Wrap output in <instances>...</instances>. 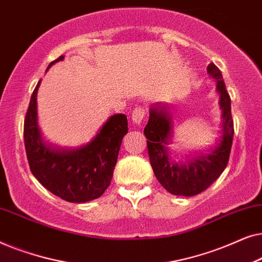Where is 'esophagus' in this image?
Wrapping results in <instances>:
<instances>
[{
	"label": "esophagus",
	"instance_id": "1",
	"mask_svg": "<svg viewBox=\"0 0 262 262\" xmlns=\"http://www.w3.org/2000/svg\"><path fill=\"white\" fill-rule=\"evenodd\" d=\"M144 117H145V110H144V107H142V106L136 107V108L134 110V112H132V121L137 125L142 123L143 118Z\"/></svg>",
	"mask_w": 262,
	"mask_h": 262
}]
</instances>
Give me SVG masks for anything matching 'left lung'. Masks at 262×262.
<instances>
[{
  "label": "left lung",
  "instance_id": "left-lung-1",
  "mask_svg": "<svg viewBox=\"0 0 262 262\" xmlns=\"http://www.w3.org/2000/svg\"><path fill=\"white\" fill-rule=\"evenodd\" d=\"M207 74L216 81L222 110V135L216 144L185 161H177L170 155L168 145L173 137L171 114L163 105L150 108L149 121L144 127L148 152L154 174L161 185L174 195H196L210 187L227 167L234 137L231 101L221 70L210 63Z\"/></svg>",
  "mask_w": 262,
  "mask_h": 262
}]
</instances>
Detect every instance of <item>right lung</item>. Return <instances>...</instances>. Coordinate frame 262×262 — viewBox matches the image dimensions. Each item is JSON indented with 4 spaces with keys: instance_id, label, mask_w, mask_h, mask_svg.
<instances>
[{
    "instance_id": "1",
    "label": "right lung",
    "mask_w": 262,
    "mask_h": 262,
    "mask_svg": "<svg viewBox=\"0 0 262 262\" xmlns=\"http://www.w3.org/2000/svg\"><path fill=\"white\" fill-rule=\"evenodd\" d=\"M63 58L60 56L49 68ZM39 85L40 81L31 96L24 124L25 149L32 174L46 189L69 203L99 198L111 185L121 141L128 131L126 116L114 114L108 118L87 144L73 149L57 148L44 141L39 128Z\"/></svg>"
}]
</instances>
